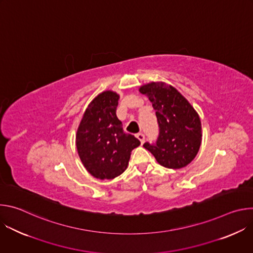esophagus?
I'll use <instances>...</instances> for the list:
<instances>
[{
  "label": "esophagus",
  "instance_id": "1",
  "mask_svg": "<svg viewBox=\"0 0 253 253\" xmlns=\"http://www.w3.org/2000/svg\"><path fill=\"white\" fill-rule=\"evenodd\" d=\"M136 137L140 140L141 144H143L144 141H145V135H144L143 133H137V134H136Z\"/></svg>",
  "mask_w": 253,
  "mask_h": 253
}]
</instances>
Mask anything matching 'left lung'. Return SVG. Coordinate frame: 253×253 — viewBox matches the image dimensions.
Masks as SVG:
<instances>
[{
	"label": "left lung",
	"mask_w": 253,
	"mask_h": 253,
	"mask_svg": "<svg viewBox=\"0 0 253 253\" xmlns=\"http://www.w3.org/2000/svg\"><path fill=\"white\" fill-rule=\"evenodd\" d=\"M156 112L159 134L155 143H144L157 162L166 168L179 169L197 155L201 144V122L189 102L175 88L152 82L140 88Z\"/></svg>",
	"instance_id": "8db88e82"
}]
</instances>
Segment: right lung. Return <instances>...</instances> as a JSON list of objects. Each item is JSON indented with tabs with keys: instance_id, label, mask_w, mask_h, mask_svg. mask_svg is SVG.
<instances>
[{
	"instance_id": "1",
	"label": "right lung",
	"mask_w": 253,
	"mask_h": 253,
	"mask_svg": "<svg viewBox=\"0 0 253 253\" xmlns=\"http://www.w3.org/2000/svg\"><path fill=\"white\" fill-rule=\"evenodd\" d=\"M119 95L106 91L88 106L79 125L76 145L87 171L98 179H113L122 174L131 151L140 141L125 133L116 116Z\"/></svg>"
}]
</instances>
